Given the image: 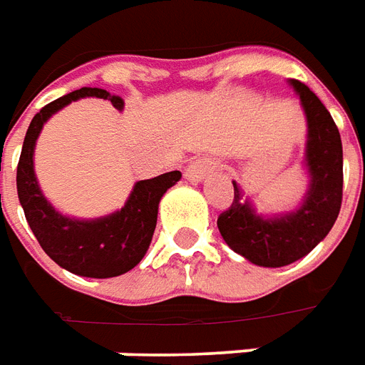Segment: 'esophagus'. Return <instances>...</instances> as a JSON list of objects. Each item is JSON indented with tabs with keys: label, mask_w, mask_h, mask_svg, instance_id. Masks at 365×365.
<instances>
[{
	"label": "esophagus",
	"mask_w": 365,
	"mask_h": 365,
	"mask_svg": "<svg viewBox=\"0 0 365 365\" xmlns=\"http://www.w3.org/2000/svg\"><path fill=\"white\" fill-rule=\"evenodd\" d=\"M212 165H214V160L212 159L195 160V163H191V165L187 166V170H185V178H187V180H191V182H199V180H202V176H205L206 172L210 170Z\"/></svg>",
	"instance_id": "34e87169"
}]
</instances>
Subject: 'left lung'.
<instances>
[{"label":"left lung","mask_w":365,"mask_h":365,"mask_svg":"<svg viewBox=\"0 0 365 365\" xmlns=\"http://www.w3.org/2000/svg\"><path fill=\"white\" fill-rule=\"evenodd\" d=\"M305 110L307 168L311 185L303 205L284 216H257L237 183L235 199L217 217L229 248L261 267H284L301 259L334 227L343 200V145L335 121L305 83L292 81Z\"/></svg>","instance_id":"left-lung-1"}]
</instances>
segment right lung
Here are the masks:
<instances>
[{
	"label": "right lung",
	"mask_w": 365,
	"mask_h": 365,
	"mask_svg": "<svg viewBox=\"0 0 365 365\" xmlns=\"http://www.w3.org/2000/svg\"><path fill=\"white\" fill-rule=\"evenodd\" d=\"M96 96L123 110V100L104 88L83 87L47 104L31 119L16 166V191L28 225L45 254L66 271L91 278L119 277L142 261L157 225L159 200L182 178L180 170L142 180L132 189L121 210L111 216L81 222L62 216L43 197L34 174V148L48 117L77 98Z\"/></svg>",
	"instance_id": "right-lung-1"
}]
</instances>
